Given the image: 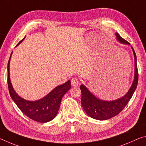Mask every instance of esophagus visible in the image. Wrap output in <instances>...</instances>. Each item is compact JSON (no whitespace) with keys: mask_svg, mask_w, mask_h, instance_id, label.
<instances>
[{"mask_svg":"<svg viewBox=\"0 0 146 146\" xmlns=\"http://www.w3.org/2000/svg\"><path fill=\"white\" fill-rule=\"evenodd\" d=\"M71 85H72L73 86H78L79 84L78 79L77 78H73L72 79H71Z\"/></svg>","mask_w":146,"mask_h":146,"instance_id":"1","label":"esophagus"}]
</instances>
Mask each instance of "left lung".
Instances as JSON below:
<instances>
[{"mask_svg":"<svg viewBox=\"0 0 146 146\" xmlns=\"http://www.w3.org/2000/svg\"><path fill=\"white\" fill-rule=\"evenodd\" d=\"M117 38L120 42L129 44L127 40L121 37L118 33H116ZM133 49V54L135 56V80L132 84L128 92L123 97L113 101H104L98 99L92 93L89 91L84 85L80 86L82 97H81V104L84 110L87 114L94 119L99 120H108L115 117L120 113L125 106L129 102L134 93L136 88L137 87L138 80V73L137 64V56H136L134 49Z\"/></svg>","mask_w":146,"mask_h":146,"instance_id":"left-lung-1","label":"left lung"}]
</instances>
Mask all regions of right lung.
I'll return each instance as SVG.
<instances>
[{
	"mask_svg": "<svg viewBox=\"0 0 146 146\" xmlns=\"http://www.w3.org/2000/svg\"><path fill=\"white\" fill-rule=\"evenodd\" d=\"M24 39L17 44H19ZM11 58V56H10ZM8 64V85L12 99L20 110L29 118L38 122L45 123L53 120L56 117L60 108L62 98L71 88V82L68 80L64 84L58 86L45 97L36 101H28L17 95L12 87L9 78V61Z\"/></svg>",
	"mask_w": 146,
	"mask_h": 146,
	"instance_id": "add662e5",
	"label": "right lung"
}]
</instances>
